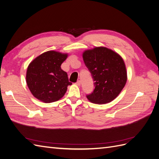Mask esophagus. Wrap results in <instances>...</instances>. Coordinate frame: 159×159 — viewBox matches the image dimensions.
Masks as SVG:
<instances>
[{
  "instance_id": "1",
  "label": "esophagus",
  "mask_w": 159,
  "mask_h": 159,
  "mask_svg": "<svg viewBox=\"0 0 159 159\" xmlns=\"http://www.w3.org/2000/svg\"><path fill=\"white\" fill-rule=\"evenodd\" d=\"M76 85L80 86V85H81V81H80V80H78V81H77V82H76Z\"/></svg>"
}]
</instances>
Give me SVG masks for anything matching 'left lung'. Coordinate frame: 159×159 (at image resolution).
Listing matches in <instances>:
<instances>
[{"instance_id": "left-lung-1", "label": "left lung", "mask_w": 159, "mask_h": 159, "mask_svg": "<svg viewBox=\"0 0 159 159\" xmlns=\"http://www.w3.org/2000/svg\"><path fill=\"white\" fill-rule=\"evenodd\" d=\"M83 59L94 81L93 91L86 95L89 102L105 104L116 98L127 80L122 57L107 48L96 47L85 50Z\"/></svg>"}]
</instances>
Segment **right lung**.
<instances>
[{
  "label": "right lung",
  "instance_id": "right-lung-1",
  "mask_svg": "<svg viewBox=\"0 0 159 159\" xmlns=\"http://www.w3.org/2000/svg\"><path fill=\"white\" fill-rule=\"evenodd\" d=\"M67 57V54L48 51L31 61L26 79L28 88L36 98L44 103H52L64 95L68 86L72 84L68 74L61 68Z\"/></svg>",
  "mask_w": 159,
  "mask_h": 159
}]
</instances>
